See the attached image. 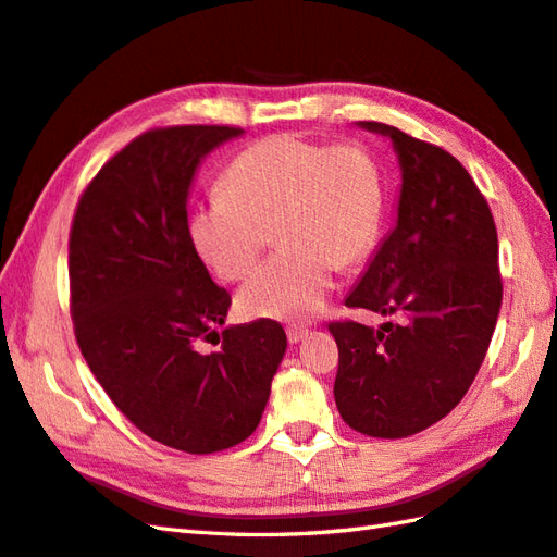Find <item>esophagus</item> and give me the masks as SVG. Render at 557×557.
Returning <instances> with one entry per match:
<instances>
[{
    "label": "esophagus",
    "instance_id": "obj_1",
    "mask_svg": "<svg viewBox=\"0 0 557 557\" xmlns=\"http://www.w3.org/2000/svg\"><path fill=\"white\" fill-rule=\"evenodd\" d=\"M309 337V327H301V325H289L287 327V339L292 342V345H297V342Z\"/></svg>",
    "mask_w": 557,
    "mask_h": 557
}]
</instances>
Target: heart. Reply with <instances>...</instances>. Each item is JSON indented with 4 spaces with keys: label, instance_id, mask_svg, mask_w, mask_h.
I'll use <instances>...</instances> for the list:
<instances>
[{
    "label": "heart",
    "instance_id": "b5f03b06",
    "mask_svg": "<svg viewBox=\"0 0 557 557\" xmlns=\"http://www.w3.org/2000/svg\"><path fill=\"white\" fill-rule=\"evenodd\" d=\"M383 186L369 150L280 134L236 156L222 194L194 206L188 234L222 280L258 263L272 230L282 251L239 292L251 318H311L325 306L335 270L369 256L381 230Z\"/></svg>",
    "mask_w": 557,
    "mask_h": 557
}]
</instances>
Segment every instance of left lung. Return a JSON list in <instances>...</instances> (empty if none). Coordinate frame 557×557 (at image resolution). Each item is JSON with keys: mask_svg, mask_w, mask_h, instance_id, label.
<instances>
[{"mask_svg": "<svg viewBox=\"0 0 557 557\" xmlns=\"http://www.w3.org/2000/svg\"><path fill=\"white\" fill-rule=\"evenodd\" d=\"M359 126L393 140L401 188L395 230L345 304L399 323L327 325L339 349L335 401L354 431L407 437L447 417L486 359L503 304L498 232L447 150L381 122Z\"/></svg>", "mask_w": 557, "mask_h": 557, "instance_id": "1", "label": "left lung"}]
</instances>
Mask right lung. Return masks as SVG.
Returning <instances> with one entry per match:
<instances>
[{"instance_id": "right-lung-1", "label": "right lung", "mask_w": 557, "mask_h": 557, "mask_svg": "<svg viewBox=\"0 0 557 557\" xmlns=\"http://www.w3.org/2000/svg\"><path fill=\"white\" fill-rule=\"evenodd\" d=\"M236 126H168L134 138L83 191L69 234L71 318L83 359L138 431L188 455L256 431L287 335L275 321L224 327L232 297L188 234L200 160Z\"/></svg>"}]
</instances>
